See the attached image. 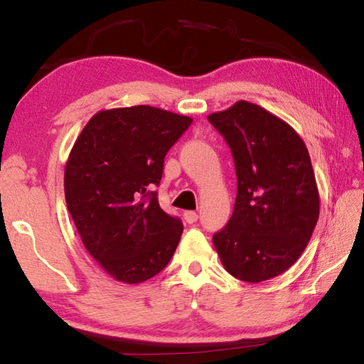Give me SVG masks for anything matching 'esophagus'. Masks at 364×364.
<instances>
[{"label":"esophagus","mask_w":364,"mask_h":364,"mask_svg":"<svg viewBox=\"0 0 364 364\" xmlns=\"http://www.w3.org/2000/svg\"><path fill=\"white\" fill-rule=\"evenodd\" d=\"M183 218H184V220H186L188 224H194L196 220L198 219V215L196 211H184V215H183Z\"/></svg>","instance_id":"obj_1"}]
</instances>
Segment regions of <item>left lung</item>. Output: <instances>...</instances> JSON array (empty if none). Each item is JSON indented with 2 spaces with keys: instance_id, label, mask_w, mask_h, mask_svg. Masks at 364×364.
<instances>
[{
  "instance_id": "8db88e82",
  "label": "left lung",
  "mask_w": 364,
  "mask_h": 364,
  "mask_svg": "<svg viewBox=\"0 0 364 364\" xmlns=\"http://www.w3.org/2000/svg\"><path fill=\"white\" fill-rule=\"evenodd\" d=\"M232 149L238 192L213 243L237 279L262 282L300 259L316 229L320 198L303 139L263 107L238 101L208 115Z\"/></svg>"
}]
</instances>
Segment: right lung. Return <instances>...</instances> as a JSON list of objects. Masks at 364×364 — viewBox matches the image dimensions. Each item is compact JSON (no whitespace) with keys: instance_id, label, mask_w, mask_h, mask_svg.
Masks as SVG:
<instances>
[{"instance_id":"right-lung-1","label":"right lung","mask_w":364,"mask_h":364,"mask_svg":"<svg viewBox=\"0 0 364 364\" xmlns=\"http://www.w3.org/2000/svg\"><path fill=\"white\" fill-rule=\"evenodd\" d=\"M191 117L151 105L92 115L70 149L64 196L82 243L107 274L140 284L158 274L180 243L183 224L159 206L151 184Z\"/></svg>"}]
</instances>
